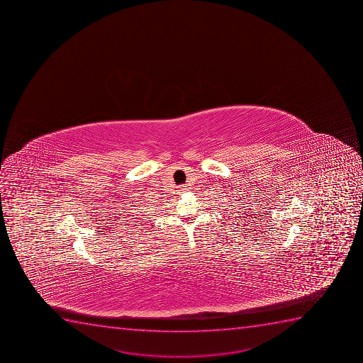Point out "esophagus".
<instances>
[{"label": "esophagus", "mask_w": 363, "mask_h": 363, "mask_svg": "<svg viewBox=\"0 0 363 363\" xmlns=\"http://www.w3.org/2000/svg\"><path fill=\"white\" fill-rule=\"evenodd\" d=\"M188 189H189V187H188V184H184V186H179V191H187Z\"/></svg>", "instance_id": "obj_1"}]
</instances>
